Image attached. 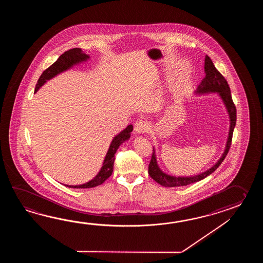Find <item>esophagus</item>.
<instances>
[{
	"label": "esophagus",
	"mask_w": 263,
	"mask_h": 263,
	"mask_svg": "<svg viewBox=\"0 0 263 263\" xmlns=\"http://www.w3.org/2000/svg\"><path fill=\"white\" fill-rule=\"evenodd\" d=\"M148 129V122L145 119H139L134 124V130L137 134H145Z\"/></svg>",
	"instance_id": "esophagus-1"
}]
</instances>
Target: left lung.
Wrapping results in <instances>:
<instances>
[{
	"label": "left lung",
	"mask_w": 263,
	"mask_h": 263,
	"mask_svg": "<svg viewBox=\"0 0 263 263\" xmlns=\"http://www.w3.org/2000/svg\"><path fill=\"white\" fill-rule=\"evenodd\" d=\"M205 72H206V76L204 77L200 84L198 85V88L196 92H198V93L217 92L220 97L222 98L223 103L226 104V107L229 112V118H230L229 139H228L226 149L223 152V156L220 158L218 162L206 172L197 175V176H193V177H178L177 178V177L169 176V175L163 173L162 170L159 168L157 164L155 151L153 148L151 162L148 164V174L152 179L162 186H165V187L186 186V185L191 184V183H194V182L205 179L206 177L213 173L220 166V164L223 162L224 158L229 153V148L231 145V141H232L233 130H234L235 125H236V119H237L236 106H235L234 102L232 101L231 92H230V88H229L227 80L224 79L221 73L219 72L218 70L216 69V67H214L212 59L208 55L205 57Z\"/></svg>",
	"instance_id": "1"
}]
</instances>
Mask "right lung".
Returning a JSON list of instances; mask_svg holds the SVG:
<instances>
[{"label":"right lung","instance_id":"obj_1","mask_svg":"<svg viewBox=\"0 0 263 263\" xmlns=\"http://www.w3.org/2000/svg\"><path fill=\"white\" fill-rule=\"evenodd\" d=\"M89 56L88 54L84 53L81 49L79 48H74L71 50L65 51L60 57L56 60L51 66L45 69L42 74L40 75V79L37 81V84L35 85L34 92H36L40 89V86L50 79L54 77L58 73L63 72L65 70L68 69L69 67H72L73 65L78 64L80 62L85 61L88 59ZM134 127L133 125H129L126 129L122 130L120 134H118L111 143V145L109 147V151L107 152L105 160L103 162V165L101 167V171L96 176L94 179L90 180L89 182L84 183L82 185H76V186H71V185H66L69 188H77V189H85V188H93L96 186L102 184L112 173L114 170V162H115V154L118 151L119 145L123 143L124 141L128 140L130 136V133L133 132Z\"/></svg>","mask_w":263,"mask_h":263}]
</instances>
